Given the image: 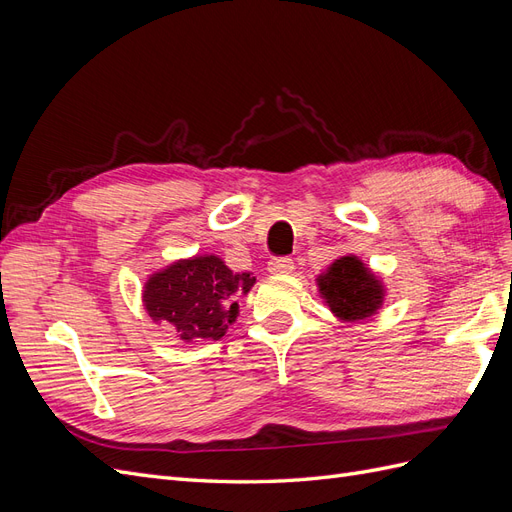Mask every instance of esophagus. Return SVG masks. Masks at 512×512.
<instances>
[{
  "label": "esophagus",
  "mask_w": 512,
  "mask_h": 512,
  "mask_svg": "<svg viewBox=\"0 0 512 512\" xmlns=\"http://www.w3.org/2000/svg\"><path fill=\"white\" fill-rule=\"evenodd\" d=\"M267 269L273 275H284V273H290L294 269V262H292V258H271Z\"/></svg>",
  "instance_id": "esophagus-1"
}]
</instances>
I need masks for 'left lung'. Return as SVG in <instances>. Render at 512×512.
Returning a JSON list of instances; mask_svg holds the SVG:
<instances>
[{"instance_id": "8db88e82", "label": "left lung", "mask_w": 512, "mask_h": 512, "mask_svg": "<svg viewBox=\"0 0 512 512\" xmlns=\"http://www.w3.org/2000/svg\"><path fill=\"white\" fill-rule=\"evenodd\" d=\"M318 290L331 312L344 322L371 318L384 301L380 277L352 254L337 258L318 275Z\"/></svg>"}]
</instances>
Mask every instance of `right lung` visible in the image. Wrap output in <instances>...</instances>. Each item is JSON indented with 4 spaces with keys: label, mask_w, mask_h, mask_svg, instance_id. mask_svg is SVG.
<instances>
[{
    "label": "right lung",
    "mask_w": 512,
    "mask_h": 512,
    "mask_svg": "<svg viewBox=\"0 0 512 512\" xmlns=\"http://www.w3.org/2000/svg\"><path fill=\"white\" fill-rule=\"evenodd\" d=\"M254 284L252 273H235L222 258L203 254L149 275L143 303L153 322L173 324L183 342H215L237 320V299Z\"/></svg>",
    "instance_id": "right-lung-1"
}]
</instances>
